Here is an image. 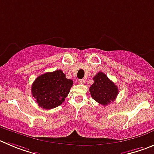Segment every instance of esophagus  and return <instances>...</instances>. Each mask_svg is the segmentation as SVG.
<instances>
[{
    "mask_svg": "<svg viewBox=\"0 0 154 154\" xmlns=\"http://www.w3.org/2000/svg\"><path fill=\"white\" fill-rule=\"evenodd\" d=\"M78 83H79V84L83 85L85 83V80L84 79H79L78 80Z\"/></svg>",
    "mask_w": 154,
    "mask_h": 154,
    "instance_id": "34e87169",
    "label": "esophagus"
}]
</instances>
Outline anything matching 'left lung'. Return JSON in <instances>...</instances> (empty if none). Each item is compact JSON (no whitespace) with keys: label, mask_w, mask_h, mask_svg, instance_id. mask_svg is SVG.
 Segmentation results:
<instances>
[{"label":"left lung","mask_w":154,"mask_h":154,"mask_svg":"<svg viewBox=\"0 0 154 154\" xmlns=\"http://www.w3.org/2000/svg\"><path fill=\"white\" fill-rule=\"evenodd\" d=\"M93 80L94 82L89 91L94 100L103 106H106L115 100L119 93L118 88L108 79L105 73L98 72Z\"/></svg>","instance_id":"1"}]
</instances>
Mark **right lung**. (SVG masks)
Instances as JSON below:
<instances>
[{"mask_svg":"<svg viewBox=\"0 0 154 154\" xmlns=\"http://www.w3.org/2000/svg\"><path fill=\"white\" fill-rule=\"evenodd\" d=\"M72 85V80L66 78L62 70L46 72L32 84V96L40 107L51 109L62 104Z\"/></svg>","mask_w":154,"mask_h":154,"instance_id":"right-lung-1","label":"right lung"}]
</instances>
